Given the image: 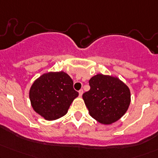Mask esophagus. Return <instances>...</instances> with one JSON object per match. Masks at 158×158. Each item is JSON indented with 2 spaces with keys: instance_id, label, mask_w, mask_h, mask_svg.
Segmentation results:
<instances>
[{
  "instance_id": "1",
  "label": "esophagus",
  "mask_w": 158,
  "mask_h": 158,
  "mask_svg": "<svg viewBox=\"0 0 158 158\" xmlns=\"http://www.w3.org/2000/svg\"><path fill=\"white\" fill-rule=\"evenodd\" d=\"M82 94H83V90L82 89H80V90H79V96H82Z\"/></svg>"
}]
</instances>
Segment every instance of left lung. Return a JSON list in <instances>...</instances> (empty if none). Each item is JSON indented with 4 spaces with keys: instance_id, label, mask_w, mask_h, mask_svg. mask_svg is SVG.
<instances>
[{
    "instance_id": "8db88e82",
    "label": "left lung",
    "mask_w": 158,
    "mask_h": 158,
    "mask_svg": "<svg viewBox=\"0 0 158 158\" xmlns=\"http://www.w3.org/2000/svg\"><path fill=\"white\" fill-rule=\"evenodd\" d=\"M89 85L82 98L93 118L110 124L125 114L131 103V91L118 78L98 74L91 78Z\"/></svg>"
}]
</instances>
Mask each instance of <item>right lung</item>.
<instances>
[{
  "mask_svg": "<svg viewBox=\"0 0 158 158\" xmlns=\"http://www.w3.org/2000/svg\"><path fill=\"white\" fill-rule=\"evenodd\" d=\"M79 93L68 74L49 72L34 81L29 91L33 109L46 120H56L64 115Z\"/></svg>",
  "mask_w": 158,
  "mask_h": 158,
  "instance_id": "obj_1",
  "label": "right lung"
}]
</instances>
